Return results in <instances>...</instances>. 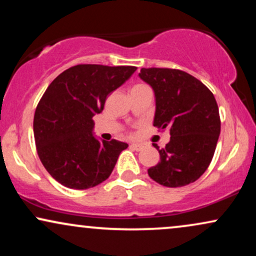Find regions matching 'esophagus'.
I'll return each instance as SVG.
<instances>
[{"label": "esophagus", "instance_id": "1", "mask_svg": "<svg viewBox=\"0 0 256 256\" xmlns=\"http://www.w3.org/2000/svg\"><path fill=\"white\" fill-rule=\"evenodd\" d=\"M131 148L134 149V150H142L143 144H140V143H132Z\"/></svg>", "mask_w": 256, "mask_h": 256}]
</instances>
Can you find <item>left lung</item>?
<instances>
[{"mask_svg": "<svg viewBox=\"0 0 256 256\" xmlns=\"http://www.w3.org/2000/svg\"><path fill=\"white\" fill-rule=\"evenodd\" d=\"M140 78L155 95L154 126L170 128L164 148L152 144L160 162L148 170L152 180L168 188L184 186L201 177L212 161L220 134L219 108L212 91L180 70L142 68Z\"/></svg>", "mask_w": 256, "mask_h": 256, "instance_id": "1", "label": "left lung"}]
</instances>
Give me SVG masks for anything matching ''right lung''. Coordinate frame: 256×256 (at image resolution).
<instances>
[{
    "instance_id": "1",
    "label": "right lung",
    "mask_w": 256,
    "mask_h": 256,
    "mask_svg": "<svg viewBox=\"0 0 256 256\" xmlns=\"http://www.w3.org/2000/svg\"><path fill=\"white\" fill-rule=\"evenodd\" d=\"M136 70L77 64L46 88L34 112V140L43 166L64 186L85 190L104 182L128 146L116 140H98L92 118L104 110L107 96Z\"/></svg>"
}]
</instances>
